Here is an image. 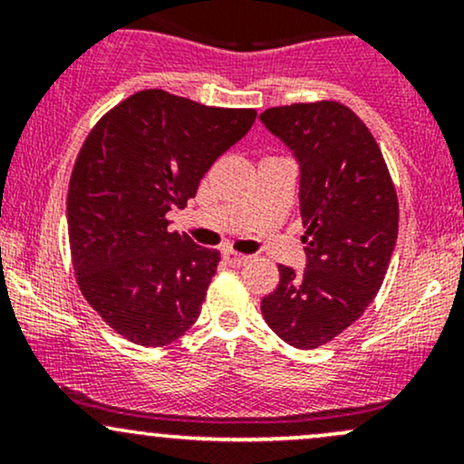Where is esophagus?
Returning a JSON list of instances; mask_svg holds the SVG:
<instances>
[{
    "mask_svg": "<svg viewBox=\"0 0 464 464\" xmlns=\"http://www.w3.org/2000/svg\"><path fill=\"white\" fill-rule=\"evenodd\" d=\"M222 257H225V262H227L228 266H244V264L250 262L248 255L236 253V250H225V253H222Z\"/></svg>",
    "mask_w": 464,
    "mask_h": 464,
    "instance_id": "34e87169",
    "label": "esophagus"
}]
</instances>
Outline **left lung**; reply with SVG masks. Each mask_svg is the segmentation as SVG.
Wrapping results in <instances>:
<instances>
[{
  "instance_id": "left-lung-1",
  "label": "left lung",
  "mask_w": 464,
  "mask_h": 464,
  "mask_svg": "<svg viewBox=\"0 0 464 464\" xmlns=\"http://www.w3.org/2000/svg\"><path fill=\"white\" fill-rule=\"evenodd\" d=\"M259 120L301 163L299 211L307 266H279L262 299L268 327L316 349L364 314L384 281L399 231L397 191L375 137L335 100L266 109Z\"/></svg>"
}]
</instances>
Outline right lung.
Returning a JSON list of instances; mask_svg holds the SVG:
<instances>
[{
    "label": "right lung",
    "instance_id": "add662e5",
    "mask_svg": "<svg viewBox=\"0 0 464 464\" xmlns=\"http://www.w3.org/2000/svg\"><path fill=\"white\" fill-rule=\"evenodd\" d=\"M255 109H220L146 89L84 140L67 191L76 281L100 318L140 347L180 338L205 301L220 253L168 231V211L253 126Z\"/></svg>",
    "mask_w": 464,
    "mask_h": 464
}]
</instances>
